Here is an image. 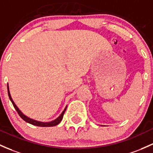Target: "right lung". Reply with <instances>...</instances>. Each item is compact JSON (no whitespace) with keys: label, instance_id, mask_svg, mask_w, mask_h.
I'll use <instances>...</instances> for the list:
<instances>
[{"label":"right lung","instance_id":"add662e5","mask_svg":"<svg viewBox=\"0 0 153 153\" xmlns=\"http://www.w3.org/2000/svg\"><path fill=\"white\" fill-rule=\"evenodd\" d=\"M7 88H8V97H9V99L10 100H11V102H12L13 104V106L14 107L15 110H16V112H18V114H19V115L20 117H22V118L23 119V120H25V121H26L27 123H29L30 124H32V125H34V126H41V127H51V126H55L58 125L59 123L61 122V120H62L63 118V115H64V113H65V110H66V108L67 107H65V110H63V112H62L61 115L59 116L57 118H56L55 120H52V121H50V122H41V121H38V120H33V119L32 118H30V117H28L27 116H26V115H25L24 114L22 113L21 111H20V110L19 108H18L17 107H16V105H15L14 102L13 101L12 98H11V94H10V91H9V88H8V85H7Z\"/></svg>","mask_w":153,"mask_h":153}]
</instances>
